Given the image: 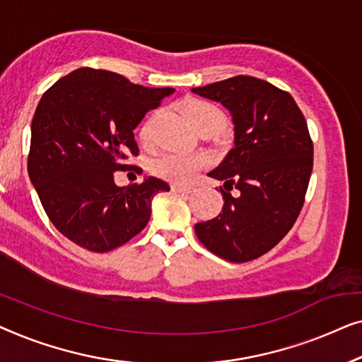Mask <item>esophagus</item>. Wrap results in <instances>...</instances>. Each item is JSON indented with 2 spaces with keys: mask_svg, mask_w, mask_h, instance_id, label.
Returning a JSON list of instances; mask_svg holds the SVG:
<instances>
[{
  "mask_svg": "<svg viewBox=\"0 0 362 362\" xmlns=\"http://www.w3.org/2000/svg\"><path fill=\"white\" fill-rule=\"evenodd\" d=\"M193 190H195V188L188 185H172V192H177V193H192Z\"/></svg>",
  "mask_w": 362,
  "mask_h": 362,
  "instance_id": "1",
  "label": "esophagus"
}]
</instances>
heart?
<instances>
[{"mask_svg":"<svg viewBox=\"0 0 362 362\" xmlns=\"http://www.w3.org/2000/svg\"><path fill=\"white\" fill-rule=\"evenodd\" d=\"M185 113L188 119L197 129L203 128L208 124H223V113L220 108L210 101L203 100H192L185 106ZM151 134V123H146L141 129V137L144 141L149 139ZM205 164V159L198 154H185V152L167 151L162 152L152 160V172L160 179L169 182L183 183L188 182L198 170Z\"/></svg>","mask_w":362,"mask_h":362,"instance_id":"b5f03b06","label":"heart"}]
</instances>
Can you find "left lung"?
<instances>
[{"label": "left lung", "mask_w": 362, "mask_h": 362, "mask_svg": "<svg viewBox=\"0 0 362 362\" xmlns=\"http://www.w3.org/2000/svg\"><path fill=\"white\" fill-rule=\"evenodd\" d=\"M192 91L220 101L234 124V147L208 174L225 180V205L216 218L197 223L195 233L208 251L226 261H252L281 241L303 206L313 169L307 121L290 93L249 75Z\"/></svg>", "instance_id": "obj_1"}]
</instances>
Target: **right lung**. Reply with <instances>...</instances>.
<instances>
[{
	"instance_id": "add662e5",
	"label": "right lung",
	"mask_w": 362,
	"mask_h": 362,
	"mask_svg": "<svg viewBox=\"0 0 362 362\" xmlns=\"http://www.w3.org/2000/svg\"><path fill=\"white\" fill-rule=\"evenodd\" d=\"M174 88H147L123 75L81 67L40 98L30 124L29 179L52 225L93 252H108L139 234L164 180L118 187L115 172L137 156L136 126Z\"/></svg>"
}]
</instances>
